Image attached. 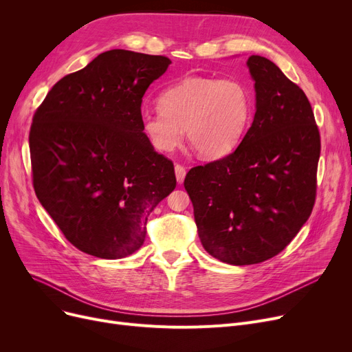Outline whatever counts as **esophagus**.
Instances as JSON below:
<instances>
[{
    "label": "esophagus",
    "mask_w": 352,
    "mask_h": 352,
    "mask_svg": "<svg viewBox=\"0 0 352 352\" xmlns=\"http://www.w3.org/2000/svg\"><path fill=\"white\" fill-rule=\"evenodd\" d=\"M186 168H184L182 165H179V164H177L175 165V178H177V182L178 184H182L184 182V179H186Z\"/></svg>",
    "instance_id": "34e87169"
}]
</instances>
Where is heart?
<instances>
[{"label":"heart","instance_id":"1","mask_svg":"<svg viewBox=\"0 0 352 352\" xmlns=\"http://www.w3.org/2000/svg\"><path fill=\"white\" fill-rule=\"evenodd\" d=\"M252 108L251 91L241 81L187 77L162 91L160 107L142 114L141 128L161 153L173 151L186 128L195 153L217 160L234 151L243 140Z\"/></svg>","mask_w":352,"mask_h":352}]
</instances>
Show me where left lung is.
<instances>
[{
	"mask_svg": "<svg viewBox=\"0 0 352 352\" xmlns=\"http://www.w3.org/2000/svg\"><path fill=\"white\" fill-rule=\"evenodd\" d=\"M255 116L230 155L194 166L184 181L202 247L231 265L280 254L311 215L320 131L304 91L261 55L247 61Z\"/></svg>",
	"mask_w": 352,
	"mask_h": 352,
	"instance_id": "8db88e82",
	"label": "left lung"
}]
</instances>
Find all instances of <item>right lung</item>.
Wrapping results in <instances>:
<instances>
[{
	"label": "right lung",
	"instance_id": "right-lung-1",
	"mask_svg": "<svg viewBox=\"0 0 352 352\" xmlns=\"http://www.w3.org/2000/svg\"><path fill=\"white\" fill-rule=\"evenodd\" d=\"M171 64L126 50L61 78L30 129L36 198L68 241L105 260L144 244L146 219L177 186L174 164L141 128L145 91Z\"/></svg>",
	"mask_w": 352,
	"mask_h": 352
}]
</instances>
